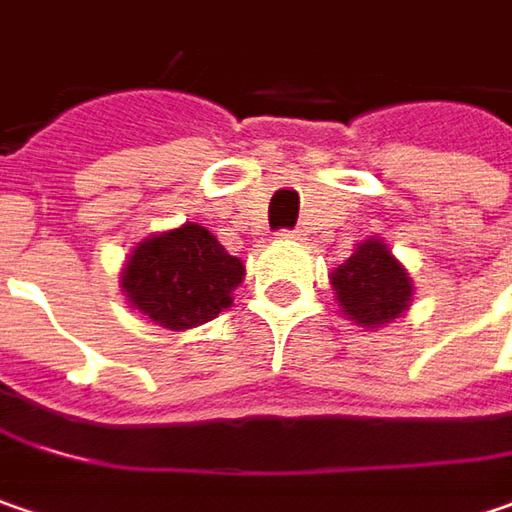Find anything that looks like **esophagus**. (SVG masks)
Returning <instances> with one entry per match:
<instances>
[{
	"label": "esophagus",
	"mask_w": 512,
	"mask_h": 512,
	"mask_svg": "<svg viewBox=\"0 0 512 512\" xmlns=\"http://www.w3.org/2000/svg\"><path fill=\"white\" fill-rule=\"evenodd\" d=\"M278 237L283 243H300V240H303V234L300 232H280Z\"/></svg>",
	"instance_id": "esophagus-1"
}]
</instances>
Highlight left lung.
Listing matches in <instances>:
<instances>
[{
    "label": "left lung",
    "instance_id": "obj_1",
    "mask_svg": "<svg viewBox=\"0 0 512 512\" xmlns=\"http://www.w3.org/2000/svg\"><path fill=\"white\" fill-rule=\"evenodd\" d=\"M329 283L344 318L364 329H381L398 321L415 295L407 266L389 252L387 240L381 237L358 243L352 255L329 272Z\"/></svg>",
    "mask_w": 512,
    "mask_h": 512
}]
</instances>
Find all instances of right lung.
<instances>
[{
	"label": "right lung",
	"mask_w": 512,
	"mask_h": 512,
	"mask_svg": "<svg viewBox=\"0 0 512 512\" xmlns=\"http://www.w3.org/2000/svg\"><path fill=\"white\" fill-rule=\"evenodd\" d=\"M246 278L240 257L200 223L148 234L120 272V292L131 309L171 332L209 323L232 306V292Z\"/></svg>",
	"instance_id": "1"
}]
</instances>
